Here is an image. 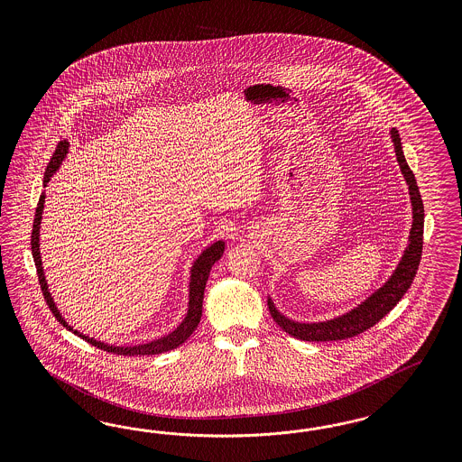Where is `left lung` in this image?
<instances>
[{
  "mask_svg": "<svg viewBox=\"0 0 462 462\" xmlns=\"http://www.w3.org/2000/svg\"><path fill=\"white\" fill-rule=\"evenodd\" d=\"M392 134L393 145L396 152V161L402 169V174L408 184V193L411 199V211H413V222L408 237V245L402 255V261L398 263L396 269L393 271L390 280L386 281L379 290L365 298L361 305L352 308L347 313L336 317L332 320L317 323H301L290 320L288 317L281 315L278 308L274 307L271 296L267 298V307L274 319V322L280 325L281 328L300 340L308 342H328V340H344L350 337L359 336L371 328L376 323L396 307V303L403 298V294L411 286L413 278L419 269L420 259H421V247H423V201L420 196L417 180L411 172V169L406 164L403 149H402V139L396 128L390 130Z\"/></svg>",
  "mask_w": 462,
  "mask_h": 462,
  "instance_id": "obj_1",
  "label": "left lung"
}]
</instances>
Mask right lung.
Wrapping results in <instances>:
<instances>
[{
    "instance_id": "obj_1",
    "label": "right lung",
    "mask_w": 462,
    "mask_h": 462,
    "mask_svg": "<svg viewBox=\"0 0 462 462\" xmlns=\"http://www.w3.org/2000/svg\"><path fill=\"white\" fill-rule=\"evenodd\" d=\"M69 151V142L62 140L57 145L56 152L52 155L45 176H43V186H47V182L51 181V178L56 174L57 169L60 168L62 161L66 159ZM43 201H45V193L41 195L37 210H35V220H33V230H32V255L35 261L37 267V274H39V282L42 288L43 298L47 301V305L51 308V311L54 313L59 322L62 323L68 330L72 334L81 337L86 342L93 344L95 347L118 356H154V354H162L168 350L180 347L184 340H188V337L195 332L198 323L201 320V311H203V294H205V286L210 276L211 266L224 255L225 242L224 240H217L213 242L210 247H207L205 251L198 255L193 267H191V276H189V301H188V313L184 317V320L180 323V327L176 330H172L168 336L155 338L152 342L147 344H139V346H110L105 344L101 340H95L93 337L84 336L79 330H74L69 323L64 320V317L60 315V311L57 310L56 301L52 298V294L49 291L45 274H43L42 259H41V222H42Z\"/></svg>"
}]
</instances>
